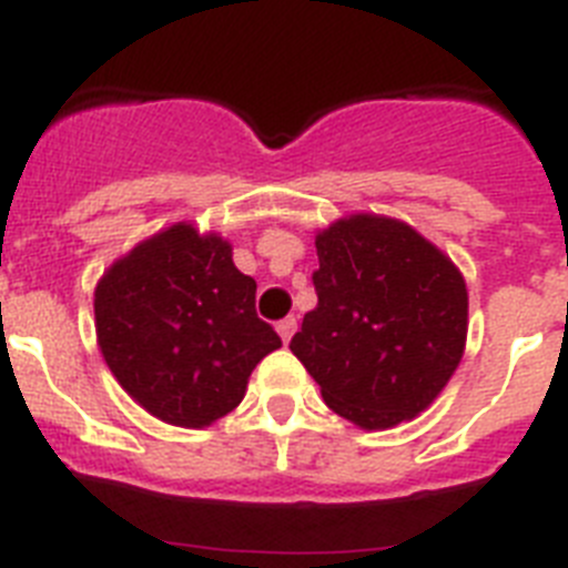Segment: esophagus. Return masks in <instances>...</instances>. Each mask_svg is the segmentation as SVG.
Listing matches in <instances>:
<instances>
[{"instance_id":"34e87169","label":"esophagus","mask_w":568,"mask_h":568,"mask_svg":"<svg viewBox=\"0 0 568 568\" xmlns=\"http://www.w3.org/2000/svg\"><path fill=\"white\" fill-rule=\"evenodd\" d=\"M277 332H280V337H283V343H288V339L294 337V332H297V320H294V317L280 320Z\"/></svg>"}]
</instances>
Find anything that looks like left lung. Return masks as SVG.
<instances>
[{"label": "left lung", "mask_w": 568, "mask_h": 568, "mask_svg": "<svg viewBox=\"0 0 568 568\" xmlns=\"http://www.w3.org/2000/svg\"><path fill=\"white\" fill-rule=\"evenodd\" d=\"M317 256V308L288 348L345 420L363 428L412 420L463 357L460 271L406 223L372 214L323 231Z\"/></svg>", "instance_id": "8db88e82"}]
</instances>
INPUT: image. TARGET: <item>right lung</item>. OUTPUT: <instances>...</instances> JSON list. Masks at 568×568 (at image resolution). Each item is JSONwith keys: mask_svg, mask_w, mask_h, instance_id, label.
<instances>
[{"mask_svg": "<svg viewBox=\"0 0 568 568\" xmlns=\"http://www.w3.org/2000/svg\"><path fill=\"white\" fill-rule=\"evenodd\" d=\"M254 303L256 283L225 240L171 225L97 285L102 357L145 412L171 426H209L240 406L256 363L283 345Z\"/></svg>", "mask_w": 568, "mask_h": 568, "instance_id": "obj_1", "label": "right lung"}]
</instances>
